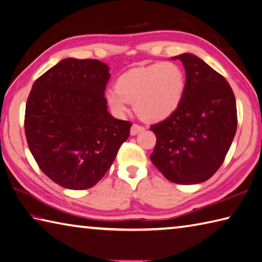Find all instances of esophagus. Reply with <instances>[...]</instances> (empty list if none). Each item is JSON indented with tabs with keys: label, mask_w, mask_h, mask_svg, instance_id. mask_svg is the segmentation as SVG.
<instances>
[{
	"label": "esophagus",
	"mask_w": 262,
	"mask_h": 262,
	"mask_svg": "<svg viewBox=\"0 0 262 262\" xmlns=\"http://www.w3.org/2000/svg\"><path fill=\"white\" fill-rule=\"evenodd\" d=\"M143 129H144V127H142V126H140V125H137V124H134L132 126V128H130V135H136V134H138V133L140 132H142Z\"/></svg>",
	"instance_id": "34e87169"
}]
</instances>
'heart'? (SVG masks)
Returning a JSON list of instances; mask_svg holds the SVG:
<instances>
[{"label": "heart", "mask_w": 262, "mask_h": 262, "mask_svg": "<svg viewBox=\"0 0 262 262\" xmlns=\"http://www.w3.org/2000/svg\"><path fill=\"white\" fill-rule=\"evenodd\" d=\"M186 91V75L175 62H158L126 71L117 80L116 87L105 91V100L111 110L125 114L128 103L143 120L166 119L181 105Z\"/></svg>", "instance_id": "b5f03b06"}]
</instances>
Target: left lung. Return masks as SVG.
Returning a JSON list of instances; mask_svg holds the SVG:
<instances>
[{
    "instance_id": "left-lung-1",
    "label": "left lung",
    "mask_w": 262,
    "mask_h": 262,
    "mask_svg": "<svg viewBox=\"0 0 262 262\" xmlns=\"http://www.w3.org/2000/svg\"><path fill=\"white\" fill-rule=\"evenodd\" d=\"M176 59L185 68V95L171 116L151 126L157 144L150 158L168 181L193 185L224 162L236 133V101L227 80L203 60L191 53Z\"/></svg>"
}]
</instances>
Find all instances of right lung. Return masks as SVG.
I'll return each instance as SVG.
<instances>
[{"label":"right lung","instance_id":"1","mask_svg":"<svg viewBox=\"0 0 262 262\" xmlns=\"http://www.w3.org/2000/svg\"><path fill=\"white\" fill-rule=\"evenodd\" d=\"M109 67L99 60H61L35 81L25 114L28 147L46 176L69 189L100 181L129 136L132 122L107 111Z\"/></svg>","mask_w":262,"mask_h":262}]
</instances>
